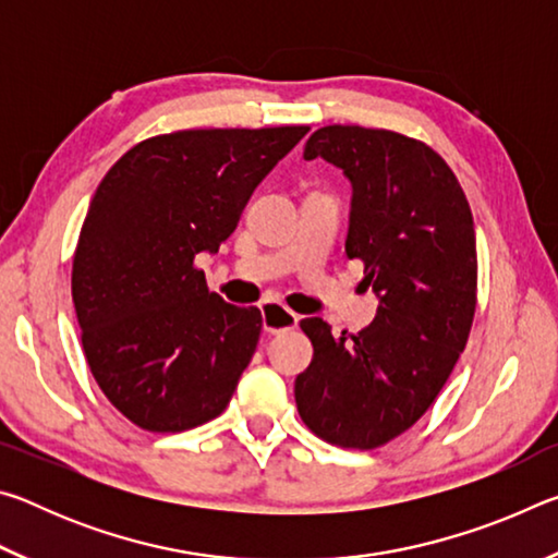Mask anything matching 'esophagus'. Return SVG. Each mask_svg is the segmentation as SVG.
Wrapping results in <instances>:
<instances>
[{"label":"esophagus","instance_id":"obj_1","mask_svg":"<svg viewBox=\"0 0 558 558\" xmlns=\"http://www.w3.org/2000/svg\"><path fill=\"white\" fill-rule=\"evenodd\" d=\"M260 315H263V327H266V332L270 335L286 332V329H295L300 323V317L286 305H280V302H263Z\"/></svg>","mask_w":558,"mask_h":558}]
</instances>
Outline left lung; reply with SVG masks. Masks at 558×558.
I'll return each instance as SVG.
<instances>
[{"instance_id":"left-lung-1","label":"left lung","mask_w":558,"mask_h":558,"mask_svg":"<svg viewBox=\"0 0 558 558\" xmlns=\"http://www.w3.org/2000/svg\"><path fill=\"white\" fill-rule=\"evenodd\" d=\"M315 157L352 182L347 256L362 260L379 310L369 327L339 339L319 317L302 319L315 354L295 379V403L317 438L374 450L430 409L468 344L475 223L458 177L423 140L327 125L305 145V159Z\"/></svg>"}]
</instances>
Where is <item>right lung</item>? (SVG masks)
Instances as JSON below:
<instances>
[{
  "label": "right lung",
  "instance_id": "add662e5",
  "mask_svg": "<svg viewBox=\"0 0 558 558\" xmlns=\"http://www.w3.org/2000/svg\"><path fill=\"white\" fill-rule=\"evenodd\" d=\"M307 130L167 132L102 177L73 253L71 295L93 379L135 426L182 433L229 405L263 317L209 292L194 258L219 251L253 189Z\"/></svg>",
  "mask_w": 558,
  "mask_h": 558
}]
</instances>
